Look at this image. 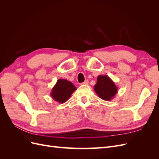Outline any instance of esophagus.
<instances>
[{
    "mask_svg": "<svg viewBox=\"0 0 159 159\" xmlns=\"http://www.w3.org/2000/svg\"><path fill=\"white\" fill-rule=\"evenodd\" d=\"M89 84V81H88V80H86V81H85L84 83H81V85H88Z\"/></svg>",
    "mask_w": 159,
    "mask_h": 159,
    "instance_id": "1",
    "label": "esophagus"
}]
</instances>
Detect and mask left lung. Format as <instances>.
Returning a JSON list of instances; mask_svg holds the SVG:
<instances>
[{
	"label": "left lung",
	"instance_id": "obj_1",
	"mask_svg": "<svg viewBox=\"0 0 159 159\" xmlns=\"http://www.w3.org/2000/svg\"><path fill=\"white\" fill-rule=\"evenodd\" d=\"M94 91L99 98L105 101H111L116 95L118 88L108 75H98Z\"/></svg>",
	"mask_w": 159,
	"mask_h": 159
}]
</instances>
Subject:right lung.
<instances>
[{
	"label": "right lung",
	"mask_w": 159,
	"mask_h": 159,
	"mask_svg": "<svg viewBox=\"0 0 159 159\" xmlns=\"http://www.w3.org/2000/svg\"><path fill=\"white\" fill-rule=\"evenodd\" d=\"M76 89L75 86L71 81L65 79H59L53 87L50 95L56 102L64 103L69 99Z\"/></svg>",
	"instance_id": "obj_1"
}]
</instances>
